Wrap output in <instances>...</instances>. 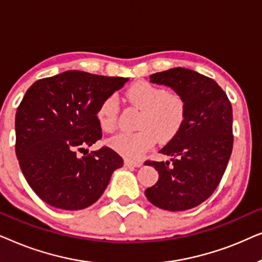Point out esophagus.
<instances>
[{
    "mask_svg": "<svg viewBox=\"0 0 262 262\" xmlns=\"http://www.w3.org/2000/svg\"><path fill=\"white\" fill-rule=\"evenodd\" d=\"M125 166L127 167H141L143 162L142 161H131V160H125Z\"/></svg>",
    "mask_w": 262,
    "mask_h": 262,
    "instance_id": "esophagus-1",
    "label": "esophagus"
}]
</instances>
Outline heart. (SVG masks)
Returning a JSON list of instances; mask_svg holds the SVG:
<instances>
[{"instance_id": "1", "label": "heart", "mask_w": 262, "mask_h": 262, "mask_svg": "<svg viewBox=\"0 0 262 262\" xmlns=\"http://www.w3.org/2000/svg\"><path fill=\"white\" fill-rule=\"evenodd\" d=\"M126 98L142 110L138 120L141 130L134 134H119L110 139V145L126 157L138 160L159 142H169L184 126L186 102L179 94L146 81L136 82L127 89ZM119 102L116 95H108L100 103L96 119L105 132L117 126Z\"/></svg>"}]
</instances>
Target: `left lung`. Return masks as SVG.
<instances>
[{"instance_id": "1", "label": "left lung", "mask_w": 262, "mask_h": 262, "mask_svg": "<svg viewBox=\"0 0 262 262\" xmlns=\"http://www.w3.org/2000/svg\"><path fill=\"white\" fill-rule=\"evenodd\" d=\"M150 82L173 88L185 100L186 120L160 151L171 156V163L145 161L159 171L145 195L160 209L189 210L212 194L227 169L234 143L231 102L216 81L185 68L152 74Z\"/></svg>"}]
</instances>
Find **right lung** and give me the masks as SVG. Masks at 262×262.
I'll use <instances>...</instances> for the list:
<instances>
[{"label":"right lung","instance_id":"add662e5","mask_svg":"<svg viewBox=\"0 0 262 262\" xmlns=\"http://www.w3.org/2000/svg\"><path fill=\"white\" fill-rule=\"evenodd\" d=\"M127 81L69 70L28 88L15 116V152L28 185L49 205L91 206L123 167V159L108 146L92 152L85 148L102 137L99 105Z\"/></svg>","mask_w":262,"mask_h":262}]
</instances>
